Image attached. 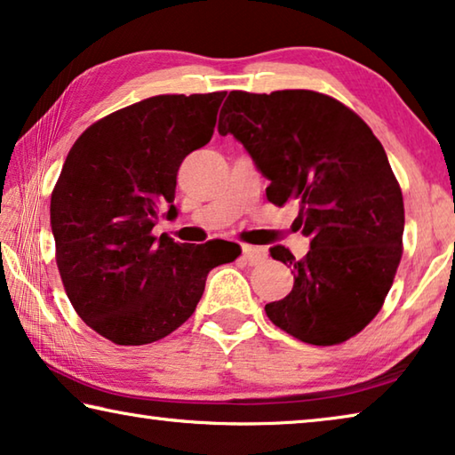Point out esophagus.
Returning <instances> with one entry per match:
<instances>
[{
  "label": "esophagus",
  "instance_id": "1",
  "mask_svg": "<svg viewBox=\"0 0 455 455\" xmlns=\"http://www.w3.org/2000/svg\"><path fill=\"white\" fill-rule=\"evenodd\" d=\"M243 259L249 265H259L267 259V251L261 247H253V244H243Z\"/></svg>",
  "mask_w": 455,
  "mask_h": 455
}]
</instances>
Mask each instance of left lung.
I'll return each instance as SVG.
<instances>
[{
  "label": "left lung",
  "mask_w": 455,
  "mask_h": 455,
  "mask_svg": "<svg viewBox=\"0 0 455 455\" xmlns=\"http://www.w3.org/2000/svg\"><path fill=\"white\" fill-rule=\"evenodd\" d=\"M219 133L253 157L269 202L298 200L293 225L309 239L304 259L269 249L295 281L267 318L314 346L356 336L383 307L403 255V194L380 141L340 100L301 89L230 91Z\"/></svg>",
  "instance_id": "left-lung-1"
}]
</instances>
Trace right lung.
<instances>
[{
    "label": "right lung",
    "instance_id": "1",
    "mask_svg": "<svg viewBox=\"0 0 455 455\" xmlns=\"http://www.w3.org/2000/svg\"><path fill=\"white\" fill-rule=\"evenodd\" d=\"M227 92L157 95L92 124L70 148L50 198L64 290L86 326L121 346L162 340L190 318L208 271L235 261L228 241L151 235L176 214L182 160L211 141Z\"/></svg>",
    "mask_w": 455,
    "mask_h": 455
}]
</instances>
